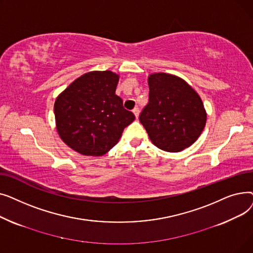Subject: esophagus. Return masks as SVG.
Returning <instances> with one entry per match:
<instances>
[{
    "mask_svg": "<svg viewBox=\"0 0 253 253\" xmlns=\"http://www.w3.org/2000/svg\"><path fill=\"white\" fill-rule=\"evenodd\" d=\"M132 112H133L135 118H138V115H139V109L138 108H134L133 110H132Z\"/></svg>",
    "mask_w": 253,
    "mask_h": 253,
    "instance_id": "34e87169",
    "label": "esophagus"
}]
</instances>
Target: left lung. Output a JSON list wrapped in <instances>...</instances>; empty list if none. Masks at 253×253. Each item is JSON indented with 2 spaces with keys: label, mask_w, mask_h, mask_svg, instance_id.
I'll list each match as a JSON object with an SVG mask.
<instances>
[{
  "label": "left lung",
  "mask_w": 253,
  "mask_h": 253,
  "mask_svg": "<svg viewBox=\"0 0 253 253\" xmlns=\"http://www.w3.org/2000/svg\"><path fill=\"white\" fill-rule=\"evenodd\" d=\"M149 102L139 121L157 148L180 152L200 136L206 112L197 92L182 79L159 73L149 77Z\"/></svg>",
  "instance_id": "obj_1"
}]
</instances>
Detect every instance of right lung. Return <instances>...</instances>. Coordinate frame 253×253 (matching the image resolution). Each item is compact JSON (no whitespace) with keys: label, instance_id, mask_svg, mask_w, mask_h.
<instances>
[{"label":"right lung","instance_id":"right-lung-1","mask_svg":"<svg viewBox=\"0 0 253 253\" xmlns=\"http://www.w3.org/2000/svg\"><path fill=\"white\" fill-rule=\"evenodd\" d=\"M119 76L113 72H90L77 80L56 98L54 114L60 138L74 151L102 156L133 122L116 95Z\"/></svg>","mask_w":253,"mask_h":253}]
</instances>
